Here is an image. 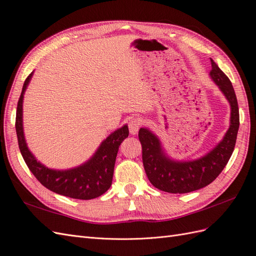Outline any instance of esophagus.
<instances>
[{
    "instance_id": "34e87169",
    "label": "esophagus",
    "mask_w": 256,
    "mask_h": 256,
    "mask_svg": "<svg viewBox=\"0 0 256 256\" xmlns=\"http://www.w3.org/2000/svg\"><path fill=\"white\" fill-rule=\"evenodd\" d=\"M142 124V120L140 118H134L128 122V128H130V133L132 135H136L138 130H140V126Z\"/></svg>"
}]
</instances>
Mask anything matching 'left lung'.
<instances>
[{"instance_id":"left-lung-1","label":"left lung","mask_w":256,"mask_h":256,"mask_svg":"<svg viewBox=\"0 0 256 256\" xmlns=\"http://www.w3.org/2000/svg\"><path fill=\"white\" fill-rule=\"evenodd\" d=\"M210 78L218 86L230 106V128L223 140L207 154L196 160H176L167 156L158 137L149 128L138 133L142 146V163L153 186L160 191L182 194L210 184L228 164L234 151L239 128V109L235 91L228 77L211 59Z\"/></svg>"}]
</instances>
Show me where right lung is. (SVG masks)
<instances>
[{
  "label": "right lung",
  "mask_w": 256,
  "mask_h": 256,
  "mask_svg": "<svg viewBox=\"0 0 256 256\" xmlns=\"http://www.w3.org/2000/svg\"><path fill=\"white\" fill-rule=\"evenodd\" d=\"M32 76L33 72L26 79L17 105L16 132L21 156L35 178L50 191L76 200L96 198L112 186L119 146L128 136V126L116 130L102 142L94 154L84 164L70 170L48 168L28 148L24 133V98Z\"/></svg>",
  "instance_id": "add662e5"
}]
</instances>
